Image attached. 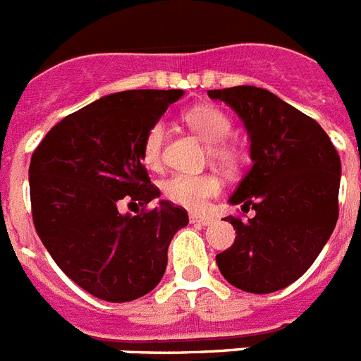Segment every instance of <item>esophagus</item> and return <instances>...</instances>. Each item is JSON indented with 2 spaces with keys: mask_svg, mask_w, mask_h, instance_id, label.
Here are the masks:
<instances>
[{
  "mask_svg": "<svg viewBox=\"0 0 361 361\" xmlns=\"http://www.w3.org/2000/svg\"><path fill=\"white\" fill-rule=\"evenodd\" d=\"M214 218L209 216V214H190V224H198V226H209L213 224Z\"/></svg>",
  "mask_w": 361,
  "mask_h": 361,
  "instance_id": "obj_1",
  "label": "esophagus"
}]
</instances>
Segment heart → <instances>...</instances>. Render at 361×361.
<instances>
[{
  "label": "heart",
  "instance_id": "1",
  "mask_svg": "<svg viewBox=\"0 0 361 361\" xmlns=\"http://www.w3.org/2000/svg\"><path fill=\"white\" fill-rule=\"evenodd\" d=\"M185 123L195 130L200 137L207 141L209 156L222 166H235L238 161V148L226 139L233 132L231 119L216 106H195L183 115ZM163 137L165 126L161 121L154 123L147 130L141 145V156L145 165L150 169H159L163 159ZM222 181L213 172H200V174H185L178 172L172 174L169 180L163 181V195L169 202L190 211H202L207 202L220 195Z\"/></svg>",
  "mask_w": 361,
  "mask_h": 361
}]
</instances>
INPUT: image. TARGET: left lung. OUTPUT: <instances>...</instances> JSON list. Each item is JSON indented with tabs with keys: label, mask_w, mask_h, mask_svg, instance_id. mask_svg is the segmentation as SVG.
Returning a JSON list of instances; mask_svg holds the SVG:
<instances>
[{
	"label": "left lung",
	"mask_w": 361,
	"mask_h": 361,
	"mask_svg": "<svg viewBox=\"0 0 361 361\" xmlns=\"http://www.w3.org/2000/svg\"><path fill=\"white\" fill-rule=\"evenodd\" d=\"M227 102L251 137V169L229 198L255 216L242 222L229 250L216 255L227 283L271 293L295 283L317 259L338 222L341 163L316 121L268 90L237 86L207 92Z\"/></svg>",
	"instance_id": "8db88e82"
}]
</instances>
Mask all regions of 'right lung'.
Wrapping results in <instances>:
<instances>
[{
	"label": "right lung",
	"mask_w": 361,
	"mask_h": 361,
	"mask_svg": "<svg viewBox=\"0 0 361 361\" xmlns=\"http://www.w3.org/2000/svg\"><path fill=\"white\" fill-rule=\"evenodd\" d=\"M181 90H130L63 117L29 166L36 233L63 274L95 298L126 302L152 292L174 233L189 224L172 202L147 205L150 183L141 145ZM126 203L136 216L121 215Z\"/></svg>",
	"instance_id": "right-lung-1"
}]
</instances>
